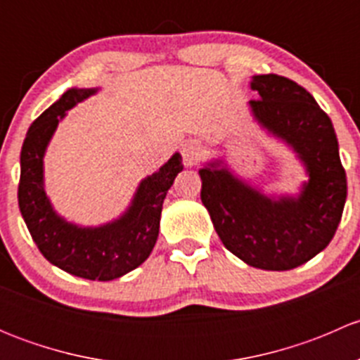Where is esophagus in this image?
I'll return each instance as SVG.
<instances>
[{
	"label": "esophagus",
	"instance_id": "1",
	"mask_svg": "<svg viewBox=\"0 0 360 360\" xmlns=\"http://www.w3.org/2000/svg\"><path fill=\"white\" fill-rule=\"evenodd\" d=\"M181 155H183L184 165L191 167V165H195L198 160H200L202 150H200V146H198V144L186 143V144H183V148H181Z\"/></svg>",
	"mask_w": 360,
	"mask_h": 360
}]
</instances>
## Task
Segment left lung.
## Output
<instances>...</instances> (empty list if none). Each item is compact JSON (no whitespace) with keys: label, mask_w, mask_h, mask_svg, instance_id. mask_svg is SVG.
<instances>
[{"label":"left lung","mask_w":360,"mask_h":360,"mask_svg":"<svg viewBox=\"0 0 360 360\" xmlns=\"http://www.w3.org/2000/svg\"><path fill=\"white\" fill-rule=\"evenodd\" d=\"M254 118L288 143L304 163L308 183L297 198H271L235 177L221 160L200 169L202 203L221 242L254 268L292 270L333 240L347 200V174L329 116L310 92L278 75L252 76Z\"/></svg>","instance_id":"left-lung-1"}]
</instances>
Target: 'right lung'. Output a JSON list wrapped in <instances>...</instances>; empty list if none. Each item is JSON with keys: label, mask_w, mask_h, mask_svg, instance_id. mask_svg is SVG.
<instances>
[{"label": "right lung", "mask_w": 360, "mask_h": 360, "mask_svg": "<svg viewBox=\"0 0 360 360\" xmlns=\"http://www.w3.org/2000/svg\"><path fill=\"white\" fill-rule=\"evenodd\" d=\"M71 89L29 127L20 151L19 207L32 240L52 264L89 281H112L143 264L155 248L163 198L183 170L174 153L158 172L137 188L132 205L120 219L97 228H82L57 216L43 188V155L68 110L96 94Z\"/></svg>", "instance_id": "add662e5"}]
</instances>
